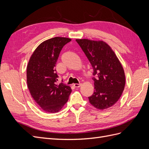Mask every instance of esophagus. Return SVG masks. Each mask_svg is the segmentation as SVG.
<instances>
[{
  "label": "esophagus",
  "mask_w": 149,
  "mask_h": 149,
  "mask_svg": "<svg viewBox=\"0 0 149 149\" xmlns=\"http://www.w3.org/2000/svg\"><path fill=\"white\" fill-rule=\"evenodd\" d=\"M81 86V83H75V84H74V86L75 87V88H79V87H80Z\"/></svg>",
  "instance_id": "obj_1"
}]
</instances>
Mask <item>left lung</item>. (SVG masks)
<instances>
[{
    "label": "left lung",
    "instance_id": "left-lung-1",
    "mask_svg": "<svg viewBox=\"0 0 149 149\" xmlns=\"http://www.w3.org/2000/svg\"><path fill=\"white\" fill-rule=\"evenodd\" d=\"M93 68L94 92L88 97L97 109H107L118 102L125 87L123 67L115 53L103 41L76 39Z\"/></svg>",
    "mask_w": 149,
    "mask_h": 149
}]
</instances>
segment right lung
<instances>
[{"mask_svg": "<svg viewBox=\"0 0 149 149\" xmlns=\"http://www.w3.org/2000/svg\"><path fill=\"white\" fill-rule=\"evenodd\" d=\"M71 39L55 37L39 45L31 55L26 68V82L35 101L46 112L61 109L68 100L71 89L57 83L55 66L60 52Z\"/></svg>", "mask_w": 149, "mask_h": 149, "instance_id": "add662e5", "label": "right lung"}]
</instances>
